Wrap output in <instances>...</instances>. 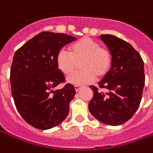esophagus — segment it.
Masks as SVG:
<instances>
[{
  "label": "esophagus",
  "instance_id": "34e87169",
  "mask_svg": "<svg viewBox=\"0 0 153 153\" xmlns=\"http://www.w3.org/2000/svg\"><path fill=\"white\" fill-rule=\"evenodd\" d=\"M74 88H75V91L78 92V91H79L81 87H80V86H79V85H75V86H74Z\"/></svg>",
  "mask_w": 153,
  "mask_h": 153
}]
</instances>
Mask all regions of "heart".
Segmentation results:
<instances>
[{
	"label": "heart",
	"mask_w": 153,
	"mask_h": 153,
	"mask_svg": "<svg viewBox=\"0 0 153 153\" xmlns=\"http://www.w3.org/2000/svg\"><path fill=\"white\" fill-rule=\"evenodd\" d=\"M82 61L80 67L83 70L73 74L68 82L74 85L90 84L98 78L106 75L112 63L111 52L105 47L88 37L81 38L69 47V53L60 51L56 56L58 69L65 75H69Z\"/></svg>",
	"instance_id": "obj_1"
}]
</instances>
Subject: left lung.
<instances>
[{"label":"left lung","mask_w":153,"mask_h":153,"mask_svg":"<svg viewBox=\"0 0 153 153\" xmlns=\"http://www.w3.org/2000/svg\"><path fill=\"white\" fill-rule=\"evenodd\" d=\"M100 39L111 52L112 65L99 87L90 86L94 95L88 110L102 123L117 126L129 120L139 107L145 84L143 60L123 39L113 35H101Z\"/></svg>","instance_id":"8db88e82"}]
</instances>
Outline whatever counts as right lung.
I'll return each instance as SVG.
<instances>
[{"mask_svg":"<svg viewBox=\"0 0 153 153\" xmlns=\"http://www.w3.org/2000/svg\"><path fill=\"white\" fill-rule=\"evenodd\" d=\"M76 39L62 33L41 32L28 40L14 54L10 87L19 114L34 128L46 130L61 123L68 116L75 89L66 84L58 69L56 56L63 47Z\"/></svg>","mask_w":153,"mask_h":153,"instance_id":"add662e5","label":"right lung"}]
</instances>
